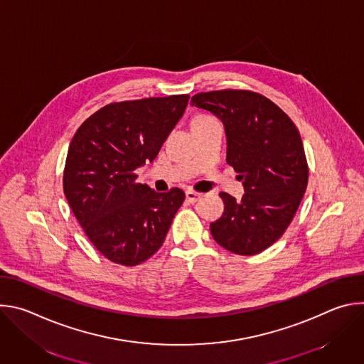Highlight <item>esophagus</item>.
<instances>
[{"label": "esophagus", "instance_id": "1", "mask_svg": "<svg viewBox=\"0 0 364 364\" xmlns=\"http://www.w3.org/2000/svg\"><path fill=\"white\" fill-rule=\"evenodd\" d=\"M201 193H197V191H194V190H187L186 191V198H187V201L188 203H196L198 198H201Z\"/></svg>", "mask_w": 364, "mask_h": 364}]
</instances>
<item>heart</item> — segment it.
<instances>
[{
    "mask_svg": "<svg viewBox=\"0 0 364 364\" xmlns=\"http://www.w3.org/2000/svg\"><path fill=\"white\" fill-rule=\"evenodd\" d=\"M204 118H209V117H196L193 121H196V119H204Z\"/></svg>",
    "mask_w": 364,
    "mask_h": 364,
    "instance_id": "b5f03b06",
    "label": "heart"
}]
</instances>
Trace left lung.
<instances>
[{"label":"left lung","instance_id":"obj_1","mask_svg":"<svg viewBox=\"0 0 364 364\" xmlns=\"http://www.w3.org/2000/svg\"><path fill=\"white\" fill-rule=\"evenodd\" d=\"M191 105L223 122L226 161L245 187L242 200L220 193L225 212L210 223L212 236L232 253H261L284 235L306 190L301 135L279 107L252 90L203 92L191 97Z\"/></svg>","mask_w":364,"mask_h":364}]
</instances>
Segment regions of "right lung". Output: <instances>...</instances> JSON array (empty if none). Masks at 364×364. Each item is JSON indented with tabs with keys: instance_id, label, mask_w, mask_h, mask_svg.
<instances>
[{
	"instance_id": "right-lung-1",
	"label": "right lung",
	"mask_w": 364,
	"mask_h": 364,
	"mask_svg": "<svg viewBox=\"0 0 364 364\" xmlns=\"http://www.w3.org/2000/svg\"><path fill=\"white\" fill-rule=\"evenodd\" d=\"M188 95L109 103L76 131L68 151L63 190L93 246L109 261L135 267L164 243L184 191L157 193L135 183L183 117Z\"/></svg>"
}]
</instances>
